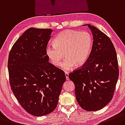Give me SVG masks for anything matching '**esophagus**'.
I'll use <instances>...</instances> for the list:
<instances>
[{
    "label": "esophagus",
    "mask_w": 125,
    "mask_h": 125,
    "mask_svg": "<svg viewBox=\"0 0 125 125\" xmlns=\"http://www.w3.org/2000/svg\"><path fill=\"white\" fill-rule=\"evenodd\" d=\"M65 76H66V80H69L70 78H69V73L67 72H65Z\"/></svg>",
    "instance_id": "obj_1"
}]
</instances>
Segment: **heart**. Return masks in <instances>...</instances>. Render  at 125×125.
Listing matches in <instances>:
<instances>
[{
  "mask_svg": "<svg viewBox=\"0 0 125 125\" xmlns=\"http://www.w3.org/2000/svg\"><path fill=\"white\" fill-rule=\"evenodd\" d=\"M53 45L45 48V54L51 63L58 66L64 58H67L60 64L64 71H70L75 65H83L90 55L92 45V39L88 32L75 30L61 31L53 40Z\"/></svg>",
  "mask_w": 125,
  "mask_h": 125,
  "instance_id": "heart-1",
  "label": "heart"
}]
</instances>
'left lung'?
<instances>
[{
	"instance_id": "left-lung-1",
	"label": "left lung",
	"mask_w": 125,
	"mask_h": 125,
	"mask_svg": "<svg viewBox=\"0 0 125 125\" xmlns=\"http://www.w3.org/2000/svg\"><path fill=\"white\" fill-rule=\"evenodd\" d=\"M87 25L93 35L92 50L81 68L69 74L75 85L79 105L88 111L106 106L113 97L118 78V61L111 41L96 27Z\"/></svg>"
}]
</instances>
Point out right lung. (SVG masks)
Instances as JSON below:
<instances>
[{
	"label": "right lung",
	"mask_w": 125,
	"mask_h": 125,
	"mask_svg": "<svg viewBox=\"0 0 125 125\" xmlns=\"http://www.w3.org/2000/svg\"><path fill=\"white\" fill-rule=\"evenodd\" d=\"M52 31L30 28L15 42L9 55L11 90L23 108L35 116L54 110L66 80L64 72L49 62L45 54Z\"/></svg>",
	"instance_id": "1"
}]
</instances>
